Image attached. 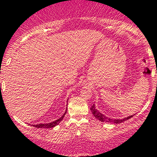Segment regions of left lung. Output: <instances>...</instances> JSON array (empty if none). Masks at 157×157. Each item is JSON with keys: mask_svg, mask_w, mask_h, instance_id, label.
<instances>
[{"mask_svg": "<svg viewBox=\"0 0 157 157\" xmlns=\"http://www.w3.org/2000/svg\"><path fill=\"white\" fill-rule=\"evenodd\" d=\"M90 110L91 112H92L93 115L94 116V117H95L96 119H98V120H100L101 122H103V123H116V124H118V123H123V122L126 121V120H129V119H130V118L134 116H130L127 118H124V119H121V120H115V119H110V118H108L107 116H104L103 114H101V112H98V110L96 109L95 105H94L91 107Z\"/></svg>", "mask_w": 157, "mask_h": 157, "instance_id": "1", "label": "left lung"}]
</instances>
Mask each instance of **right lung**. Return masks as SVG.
Returning a JSON list of instances; mask_svg holds the SVG:
<instances>
[{
    "label": "right lung",
    "instance_id": "obj_1",
    "mask_svg": "<svg viewBox=\"0 0 157 157\" xmlns=\"http://www.w3.org/2000/svg\"><path fill=\"white\" fill-rule=\"evenodd\" d=\"M67 111L65 112L64 114L63 115V116H61V117L59 118V119H58V120H55V121L52 122V123H40V124H37V125H33V127H37V128H52V127H56V125H58L60 122L63 120V117H64L65 114H66Z\"/></svg>",
    "mask_w": 157,
    "mask_h": 157
}]
</instances>
